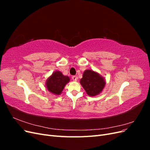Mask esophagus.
<instances>
[{
    "mask_svg": "<svg viewBox=\"0 0 150 150\" xmlns=\"http://www.w3.org/2000/svg\"><path fill=\"white\" fill-rule=\"evenodd\" d=\"M72 80H73V81H77V79H78V77L76 76H72Z\"/></svg>",
    "mask_w": 150,
    "mask_h": 150,
    "instance_id": "34e87169",
    "label": "esophagus"
}]
</instances>
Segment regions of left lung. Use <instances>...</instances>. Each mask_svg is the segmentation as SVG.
I'll return each mask as SVG.
<instances>
[{"instance_id": "obj_1", "label": "left lung", "mask_w": 150, "mask_h": 150, "mask_svg": "<svg viewBox=\"0 0 150 150\" xmlns=\"http://www.w3.org/2000/svg\"><path fill=\"white\" fill-rule=\"evenodd\" d=\"M80 84L90 96L100 94L106 86V80L103 76L92 69H86L80 80Z\"/></svg>"}]
</instances>
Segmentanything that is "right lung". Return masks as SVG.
Listing matches in <instances>:
<instances>
[{
	"mask_svg": "<svg viewBox=\"0 0 150 150\" xmlns=\"http://www.w3.org/2000/svg\"><path fill=\"white\" fill-rule=\"evenodd\" d=\"M69 81V77L63 75L59 71H56L46 79V87L50 93L59 96Z\"/></svg>",
	"mask_w": 150,
	"mask_h": 150,
	"instance_id": "add662e5",
	"label": "right lung"
}]
</instances>
